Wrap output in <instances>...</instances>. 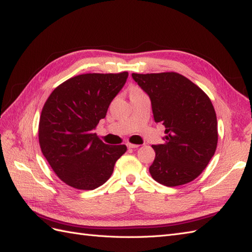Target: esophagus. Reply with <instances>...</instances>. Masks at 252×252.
<instances>
[{
    "mask_svg": "<svg viewBox=\"0 0 252 252\" xmlns=\"http://www.w3.org/2000/svg\"><path fill=\"white\" fill-rule=\"evenodd\" d=\"M127 147H128V149H138L139 145H138V144H132V143L128 142V143H127Z\"/></svg>",
    "mask_w": 252,
    "mask_h": 252,
    "instance_id": "1",
    "label": "esophagus"
}]
</instances>
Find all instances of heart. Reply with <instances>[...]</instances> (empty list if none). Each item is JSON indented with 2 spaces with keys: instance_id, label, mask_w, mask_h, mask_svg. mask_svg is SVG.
<instances>
[{
  "instance_id": "b5f03b06",
  "label": "heart",
  "mask_w": 252,
  "mask_h": 252,
  "mask_svg": "<svg viewBox=\"0 0 252 252\" xmlns=\"http://www.w3.org/2000/svg\"><path fill=\"white\" fill-rule=\"evenodd\" d=\"M140 92H141V91H140L139 89H133V90L131 91V94H136V93H140ZM131 94H130V95H131Z\"/></svg>"
}]
</instances>
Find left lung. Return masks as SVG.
<instances>
[{
	"label": "left lung",
	"instance_id": "1",
	"mask_svg": "<svg viewBox=\"0 0 252 252\" xmlns=\"http://www.w3.org/2000/svg\"><path fill=\"white\" fill-rule=\"evenodd\" d=\"M149 95L156 123L165 127L163 144L153 145V179L164 186L187 184L203 172L216 151L217 118L198 85L177 72L132 73Z\"/></svg>",
	"mask_w": 252,
	"mask_h": 252
}]
</instances>
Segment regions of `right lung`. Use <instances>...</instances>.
<instances>
[{
  "label": "right lung",
  "instance_id": "right-lung-1",
  "mask_svg": "<svg viewBox=\"0 0 252 252\" xmlns=\"http://www.w3.org/2000/svg\"><path fill=\"white\" fill-rule=\"evenodd\" d=\"M127 71L84 73L60 84L41 110L38 139L42 154L67 185L93 190L111 176L126 145H109L94 129L124 87Z\"/></svg>",
  "mask_w": 252,
  "mask_h": 252
}]
</instances>
